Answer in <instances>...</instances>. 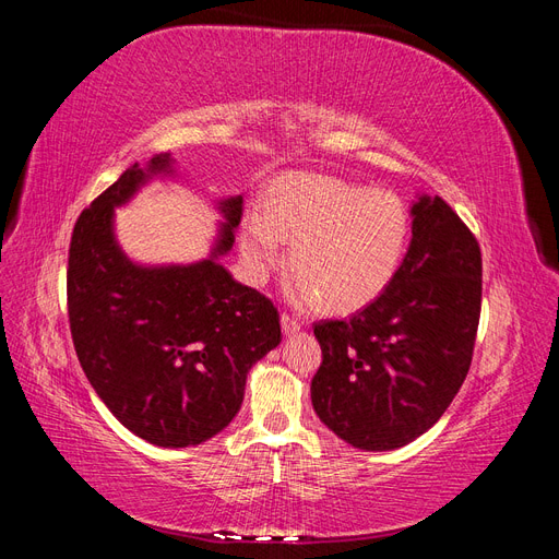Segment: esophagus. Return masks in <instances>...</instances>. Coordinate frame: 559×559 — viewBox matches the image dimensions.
I'll list each match as a JSON object with an SVG mask.
<instances>
[{
    "mask_svg": "<svg viewBox=\"0 0 559 559\" xmlns=\"http://www.w3.org/2000/svg\"><path fill=\"white\" fill-rule=\"evenodd\" d=\"M300 329H302V321L300 319L286 314V312L282 314V333L284 335H296Z\"/></svg>",
    "mask_w": 559,
    "mask_h": 559,
    "instance_id": "obj_1",
    "label": "esophagus"
}]
</instances>
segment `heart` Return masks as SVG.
<instances>
[{
    "label": "heart",
    "mask_w": 559,
    "mask_h": 559,
    "mask_svg": "<svg viewBox=\"0 0 559 559\" xmlns=\"http://www.w3.org/2000/svg\"><path fill=\"white\" fill-rule=\"evenodd\" d=\"M408 230V212L392 193L289 175L270 191L263 212L245 216L240 259L247 277L263 284L292 242L294 298H319L326 310L343 312L366 306L392 282Z\"/></svg>",
    "instance_id": "b5f03b06"
}]
</instances>
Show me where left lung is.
Returning <instances> with one entry per match:
<instances>
[{"label":"left lung","instance_id":"obj_1","mask_svg":"<svg viewBox=\"0 0 559 559\" xmlns=\"http://www.w3.org/2000/svg\"><path fill=\"white\" fill-rule=\"evenodd\" d=\"M413 240L384 292L347 321H319L317 417L345 443L386 452L427 433L468 373L480 317V247L445 200L411 205Z\"/></svg>","mask_w":559,"mask_h":559}]
</instances>
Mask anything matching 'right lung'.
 Returning <instances> with one entry per match:
<instances>
[{
    "mask_svg": "<svg viewBox=\"0 0 559 559\" xmlns=\"http://www.w3.org/2000/svg\"><path fill=\"white\" fill-rule=\"evenodd\" d=\"M173 154L134 163L83 210L67 270L70 326L83 373L109 413L160 448H191L238 415L247 373L282 341L265 296L222 263L242 218V195L214 202L210 253L193 263H140L116 238V210L144 186L175 179Z\"/></svg>",
    "mask_w": 559,
    "mask_h": 559,
    "instance_id": "add662e5",
    "label": "right lung"
}]
</instances>
